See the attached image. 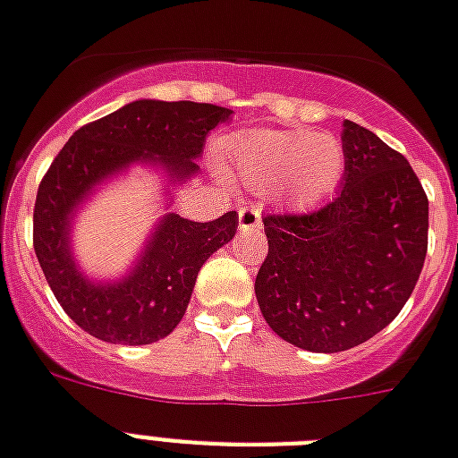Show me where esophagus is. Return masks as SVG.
<instances>
[{"instance_id":"1","label":"esophagus","mask_w":458,"mask_h":458,"mask_svg":"<svg viewBox=\"0 0 458 458\" xmlns=\"http://www.w3.org/2000/svg\"><path fill=\"white\" fill-rule=\"evenodd\" d=\"M260 209L259 207H242L240 209V228L242 230H256L260 228Z\"/></svg>"}]
</instances>
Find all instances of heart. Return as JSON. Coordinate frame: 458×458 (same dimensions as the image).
<instances>
[{
	"label": "heart",
	"mask_w": 458,
	"mask_h": 458,
	"mask_svg": "<svg viewBox=\"0 0 458 458\" xmlns=\"http://www.w3.org/2000/svg\"><path fill=\"white\" fill-rule=\"evenodd\" d=\"M228 163L240 183L256 193H275L291 207H314L337 191L347 153L328 132L253 130L230 148Z\"/></svg>",
	"instance_id": "heart-1"
}]
</instances>
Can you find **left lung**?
Returning a JSON list of instances; mask_svg holds the SVG:
<instances>
[{
  "label": "left lung",
  "instance_id": "8db88e82",
  "mask_svg": "<svg viewBox=\"0 0 458 458\" xmlns=\"http://www.w3.org/2000/svg\"><path fill=\"white\" fill-rule=\"evenodd\" d=\"M344 183L307 214L265 216L267 256L256 275L265 321L317 353L363 344L398 317L428 249V198L398 151L344 121Z\"/></svg>",
  "mask_w": 458,
  "mask_h": 458
}]
</instances>
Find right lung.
<instances>
[{
	"instance_id": "add662e5",
	"label": "right lung",
	"mask_w": 458,
	"mask_h": 458,
	"mask_svg": "<svg viewBox=\"0 0 458 458\" xmlns=\"http://www.w3.org/2000/svg\"><path fill=\"white\" fill-rule=\"evenodd\" d=\"M233 111L199 102L137 99L69 137L34 202V251L46 282L76 326L111 344H151L176 328L199 267L237 233V211L209 223L165 214L132 270L90 282L76 267L72 218L92 188L134 163L163 165L172 182L198 174L207 134Z\"/></svg>"
}]
</instances>
